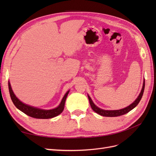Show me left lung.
I'll list each match as a JSON object with an SVG mask.
<instances>
[{
	"mask_svg": "<svg viewBox=\"0 0 156 156\" xmlns=\"http://www.w3.org/2000/svg\"><path fill=\"white\" fill-rule=\"evenodd\" d=\"M144 88H145V80L144 81V84H143V87H142L141 91L140 92V95L138 96L137 98L135 100L133 103L130 105L128 107H125L124 108L120 109V110H112V111H108V110H103V109H101L100 108H98L97 107L94 102H92V99L88 95V97L89 99V102H90V105L91 106V108L92 110H93L94 112H97L98 115H100L101 116H103V117H118V116H121L122 115H125L126 113H127L130 111H131L132 109H133L136 106L138 105L139 102L141 101V99L142 98V96H143L144 92Z\"/></svg>",
	"mask_w": 156,
	"mask_h": 156,
	"instance_id": "left-lung-1",
	"label": "left lung"
}]
</instances>
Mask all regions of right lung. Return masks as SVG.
I'll list each match as a JSON object with an SVG mask.
<instances>
[{
	"label": "right lung",
	"mask_w": 156,
	"mask_h": 156,
	"mask_svg": "<svg viewBox=\"0 0 156 156\" xmlns=\"http://www.w3.org/2000/svg\"><path fill=\"white\" fill-rule=\"evenodd\" d=\"M9 90L11 100L15 107L23 112H24L25 114L29 116V117L36 119H50L55 117L56 116H58L60 113H62V111H64L65 102L66 100V98H67V96L69 93L68 90L64 95V97H63L60 104H59L58 107H56L54 109H51V110H44V109H40L36 107H31V106H29L27 105H25L21 101H20L19 99L16 97L14 92H13L11 87V84H10L9 82Z\"/></svg>",
	"instance_id": "1"
}]
</instances>
